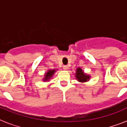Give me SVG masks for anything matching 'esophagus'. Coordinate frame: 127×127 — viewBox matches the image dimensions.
<instances>
[{"label":"esophagus","instance_id":"34e87169","mask_svg":"<svg viewBox=\"0 0 127 127\" xmlns=\"http://www.w3.org/2000/svg\"><path fill=\"white\" fill-rule=\"evenodd\" d=\"M63 69L65 70H68V66L67 65L63 66Z\"/></svg>","mask_w":127,"mask_h":127}]
</instances>
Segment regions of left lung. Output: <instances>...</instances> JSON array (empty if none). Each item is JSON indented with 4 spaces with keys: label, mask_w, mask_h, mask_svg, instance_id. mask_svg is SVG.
<instances>
[{
    "label": "left lung",
    "mask_w": 127,
    "mask_h": 127,
    "mask_svg": "<svg viewBox=\"0 0 127 127\" xmlns=\"http://www.w3.org/2000/svg\"><path fill=\"white\" fill-rule=\"evenodd\" d=\"M75 77L76 79L79 82H86L90 80L91 76L87 74L86 73H84L83 70L81 68L78 67L76 70Z\"/></svg>",
    "instance_id": "left-lung-1"
}]
</instances>
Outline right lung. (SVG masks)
Returning <instances> with one entry per match:
<instances>
[{"label":"right lung","instance_id":"add662e5","mask_svg":"<svg viewBox=\"0 0 127 127\" xmlns=\"http://www.w3.org/2000/svg\"><path fill=\"white\" fill-rule=\"evenodd\" d=\"M57 72V69H50L48 70L44 74V78L42 79L43 82H48L49 81L50 79L53 77L55 72Z\"/></svg>","mask_w":127,"mask_h":127}]
</instances>
